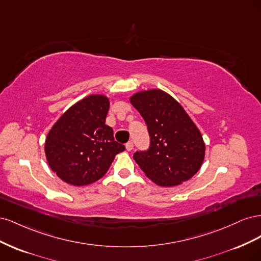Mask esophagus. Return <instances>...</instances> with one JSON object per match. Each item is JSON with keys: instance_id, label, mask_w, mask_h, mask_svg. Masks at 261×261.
<instances>
[{"instance_id": "34e87169", "label": "esophagus", "mask_w": 261, "mask_h": 261, "mask_svg": "<svg viewBox=\"0 0 261 261\" xmlns=\"http://www.w3.org/2000/svg\"><path fill=\"white\" fill-rule=\"evenodd\" d=\"M125 146H126V150H127V151H132V150L134 149V143H133V141H128V143L126 144Z\"/></svg>"}]
</instances>
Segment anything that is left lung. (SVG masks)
<instances>
[{"mask_svg": "<svg viewBox=\"0 0 261 261\" xmlns=\"http://www.w3.org/2000/svg\"><path fill=\"white\" fill-rule=\"evenodd\" d=\"M130 103L144 117L150 136L149 148L133 155L139 168L163 187L193 177L202 164L204 143L185 110L159 89L136 93Z\"/></svg>", "mask_w": 261, "mask_h": 261, "instance_id": "left-lung-1", "label": "left lung"}]
</instances>
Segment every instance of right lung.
<instances>
[{
	"label": "right lung",
	"instance_id": "right-lung-1",
	"mask_svg": "<svg viewBox=\"0 0 261 261\" xmlns=\"http://www.w3.org/2000/svg\"><path fill=\"white\" fill-rule=\"evenodd\" d=\"M109 99L92 94L63 114L45 139V156L57 175L74 186L93 183L103 176L125 146L114 140L106 125Z\"/></svg>",
	"mask_w": 261,
	"mask_h": 261
}]
</instances>
